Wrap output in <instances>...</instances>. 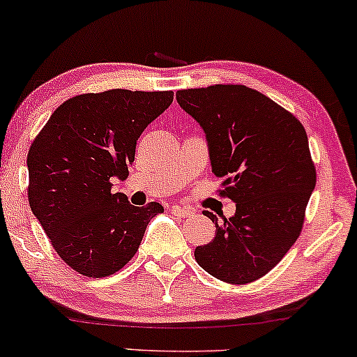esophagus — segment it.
<instances>
[{
	"label": "esophagus",
	"mask_w": 357,
	"mask_h": 357,
	"mask_svg": "<svg viewBox=\"0 0 357 357\" xmlns=\"http://www.w3.org/2000/svg\"><path fill=\"white\" fill-rule=\"evenodd\" d=\"M170 213L174 214V216H178V218H190L193 216V211L190 208H182V206H172L170 208Z\"/></svg>",
	"instance_id": "1"
}]
</instances>
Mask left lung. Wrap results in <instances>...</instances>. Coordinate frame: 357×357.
Returning <instances> with one entry per match:
<instances>
[{"mask_svg":"<svg viewBox=\"0 0 357 357\" xmlns=\"http://www.w3.org/2000/svg\"><path fill=\"white\" fill-rule=\"evenodd\" d=\"M177 102L206 135L221 195L236 203L231 218L204 211L216 236L195 248L204 271L247 284L275 268L299 237L317 174L309 139L294 115L241 84L177 91Z\"/></svg>","mask_w":357,"mask_h":357,"instance_id":"obj_1","label":"left lung"}]
</instances>
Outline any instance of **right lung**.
<instances>
[{
  "instance_id": "obj_1",
  "label": "right lung",
  "mask_w": 357,
  "mask_h": 357,
  "mask_svg": "<svg viewBox=\"0 0 357 357\" xmlns=\"http://www.w3.org/2000/svg\"><path fill=\"white\" fill-rule=\"evenodd\" d=\"M172 91L112 89L58 107L27 154L29 204L61 260L79 275L110 276L143 241L162 204L133 206L112 192L128 177L136 141L172 104Z\"/></svg>"
}]
</instances>
